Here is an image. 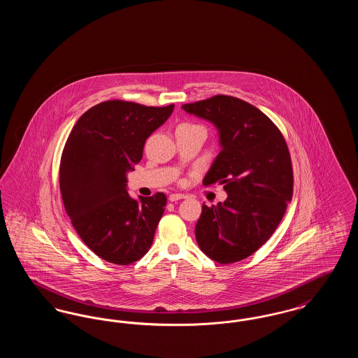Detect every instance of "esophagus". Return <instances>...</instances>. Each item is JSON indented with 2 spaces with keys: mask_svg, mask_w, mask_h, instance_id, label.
I'll return each instance as SVG.
<instances>
[{
  "mask_svg": "<svg viewBox=\"0 0 358 358\" xmlns=\"http://www.w3.org/2000/svg\"><path fill=\"white\" fill-rule=\"evenodd\" d=\"M182 199H187V196H185V194H181V193H173V194L169 196V200H171V203L178 201V200H182Z\"/></svg>",
  "mask_w": 358,
  "mask_h": 358,
  "instance_id": "esophagus-1",
  "label": "esophagus"
}]
</instances>
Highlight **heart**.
<instances>
[{"mask_svg": "<svg viewBox=\"0 0 358 358\" xmlns=\"http://www.w3.org/2000/svg\"><path fill=\"white\" fill-rule=\"evenodd\" d=\"M187 126H193V124H190V123H182V124H180L178 127H187Z\"/></svg>", "mask_w": 358, "mask_h": 358, "instance_id": "obj_1", "label": "heart"}]
</instances>
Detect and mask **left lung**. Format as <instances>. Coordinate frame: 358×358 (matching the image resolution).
I'll return each mask as SVG.
<instances>
[{
    "mask_svg": "<svg viewBox=\"0 0 358 358\" xmlns=\"http://www.w3.org/2000/svg\"><path fill=\"white\" fill-rule=\"evenodd\" d=\"M182 110L217 129L222 150L203 184H222L228 194L224 203L203 205L197 244L217 263L243 260L271 238L291 201L287 143L266 114L234 96L216 95Z\"/></svg>",
    "mask_w": 358,
    "mask_h": 358,
    "instance_id": "obj_1",
    "label": "left lung"
}]
</instances>
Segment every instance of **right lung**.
Masks as SVG:
<instances>
[{
	"mask_svg": "<svg viewBox=\"0 0 358 358\" xmlns=\"http://www.w3.org/2000/svg\"><path fill=\"white\" fill-rule=\"evenodd\" d=\"M173 108L107 101L85 111L69 134L59 171L63 203L78 235L103 260L126 266L152 247L166 196L130 197L127 171Z\"/></svg>",
	"mask_w": 358,
	"mask_h": 358,
	"instance_id": "add662e5",
	"label": "right lung"
}]
</instances>
